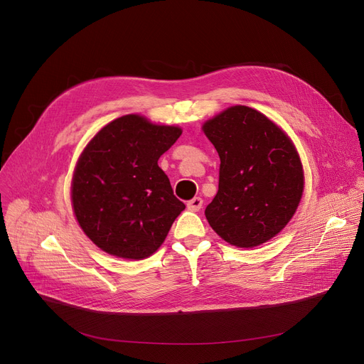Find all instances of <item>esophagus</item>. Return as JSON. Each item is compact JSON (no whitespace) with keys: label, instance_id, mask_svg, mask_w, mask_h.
Masks as SVG:
<instances>
[{"label":"esophagus","instance_id":"1","mask_svg":"<svg viewBox=\"0 0 364 364\" xmlns=\"http://www.w3.org/2000/svg\"><path fill=\"white\" fill-rule=\"evenodd\" d=\"M201 205H203V198L201 197H194V198L187 201V207H188V210H191V212H198L201 209Z\"/></svg>","mask_w":364,"mask_h":364}]
</instances>
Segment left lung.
Wrapping results in <instances>:
<instances>
[{
  "instance_id": "1",
  "label": "left lung",
  "mask_w": 364,
  "mask_h": 364,
  "mask_svg": "<svg viewBox=\"0 0 364 364\" xmlns=\"http://www.w3.org/2000/svg\"><path fill=\"white\" fill-rule=\"evenodd\" d=\"M219 157V190L205 219L228 243L255 247L278 235L304 190L295 146L265 115L232 107L203 125Z\"/></svg>"
}]
</instances>
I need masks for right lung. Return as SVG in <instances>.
<instances>
[{
    "label": "right lung",
    "mask_w": 364,
    "mask_h": 364,
    "mask_svg": "<svg viewBox=\"0 0 364 364\" xmlns=\"http://www.w3.org/2000/svg\"><path fill=\"white\" fill-rule=\"evenodd\" d=\"M177 127L139 115L103 127L77 161L72 201L87 237L109 255L144 259L157 250L186 209L159 159L180 138Z\"/></svg>",
    "instance_id": "add662e5"
}]
</instances>
